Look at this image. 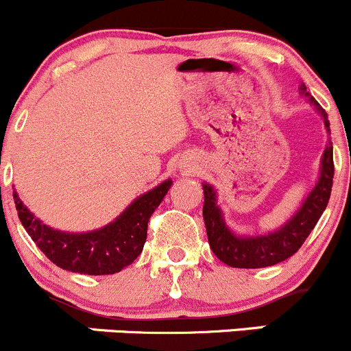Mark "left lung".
Here are the masks:
<instances>
[{"instance_id":"1","label":"left lung","mask_w":351,"mask_h":351,"mask_svg":"<svg viewBox=\"0 0 351 351\" xmlns=\"http://www.w3.org/2000/svg\"><path fill=\"white\" fill-rule=\"evenodd\" d=\"M300 95H305L308 102L314 106L315 112L321 116L328 136L329 130L328 114L317 104V100L307 92V86L302 83L298 88ZM332 174V143L328 140L324 154L321 157V167L315 186L308 191L298 210L276 230L268 234H237L227 225L223 211L218 206V193L210 182H203L204 204L203 218L206 225L208 242L211 251L218 259L232 268H266V266L278 265L300 249L305 239L315 227L321 218L322 211L328 206L331 196Z\"/></svg>"}]
</instances>
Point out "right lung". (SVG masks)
I'll use <instances>...</instances> for the list:
<instances>
[{
    "label": "right lung",
    "instance_id": "1",
    "mask_svg": "<svg viewBox=\"0 0 351 351\" xmlns=\"http://www.w3.org/2000/svg\"><path fill=\"white\" fill-rule=\"evenodd\" d=\"M171 186L172 179L164 180L131 201L110 223L90 232H64L49 227L23 204L16 191H13V199L23 228L54 265L82 275H114L141 254L148 220Z\"/></svg>",
    "mask_w": 351,
    "mask_h": 351
}]
</instances>
